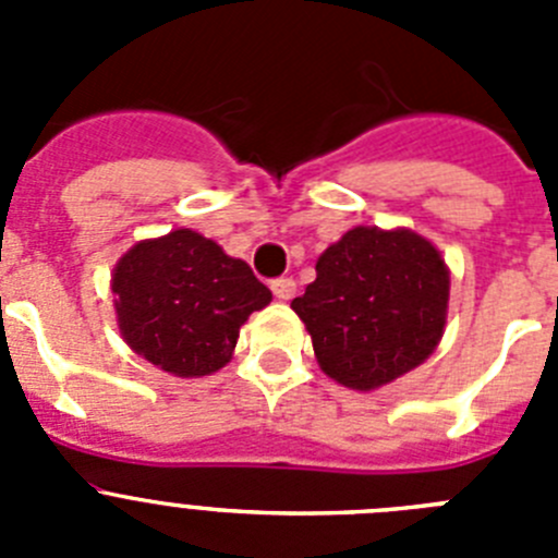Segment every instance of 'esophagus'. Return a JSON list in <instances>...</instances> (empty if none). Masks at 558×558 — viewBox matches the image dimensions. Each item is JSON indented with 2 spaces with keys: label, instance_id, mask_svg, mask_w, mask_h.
<instances>
[{
  "label": "esophagus",
  "instance_id": "obj_1",
  "mask_svg": "<svg viewBox=\"0 0 558 558\" xmlns=\"http://www.w3.org/2000/svg\"><path fill=\"white\" fill-rule=\"evenodd\" d=\"M270 290H274V295L279 302H290L295 295V282L290 276H282V279H274V282H270Z\"/></svg>",
  "mask_w": 558,
  "mask_h": 558
}]
</instances>
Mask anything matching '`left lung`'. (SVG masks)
<instances>
[{
  "label": "left lung",
  "instance_id": "obj_1",
  "mask_svg": "<svg viewBox=\"0 0 558 558\" xmlns=\"http://www.w3.org/2000/svg\"><path fill=\"white\" fill-rule=\"evenodd\" d=\"M290 307L327 377L377 391L422 366L447 327L450 268L427 236L354 226L315 263V282Z\"/></svg>",
  "mask_w": 558,
  "mask_h": 558
}]
</instances>
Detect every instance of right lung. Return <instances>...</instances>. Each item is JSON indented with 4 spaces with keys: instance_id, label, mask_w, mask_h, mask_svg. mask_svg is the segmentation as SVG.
I'll return each mask as SVG.
<instances>
[{
    "instance_id": "1",
    "label": "right lung",
    "mask_w": 558,
    "mask_h": 558,
    "mask_svg": "<svg viewBox=\"0 0 558 558\" xmlns=\"http://www.w3.org/2000/svg\"><path fill=\"white\" fill-rule=\"evenodd\" d=\"M122 340L172 377H206L234 354L240 327L270 304L248 263L192 229L140 240L111 274Z\"/></svg>"
}]
</instances>
